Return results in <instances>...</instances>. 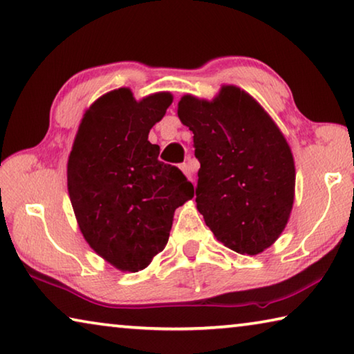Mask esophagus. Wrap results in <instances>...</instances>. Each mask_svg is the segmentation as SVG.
Listing matches in <instances>:
<instances>
[{
  "label": "esophagus",
  "mask_w": 354,
  "mask_h": 354,
  "mask_svg": "<svg viewBox=\"0 0 354 354\" xmlns=\"http://www.w3.org/2000/svg\"><path fill=\"white\" fill-rule=\"evenodd\" d=\"M181 170H183V173L184 175H186L189 179L194 176V171H195V164H194V160H187V162H184V164L181 165Z\"/></svg>",
  "instance_id": "esophagus-1"
}]
</instances>
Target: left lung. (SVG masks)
I'll list each match as a JSON object with an SVG mask.
<instances>
[{"label":"left lung","instance_id":"8db88e82","mask_svg":"<svg viewBox=\"0 0 354 354\" xmlns=\"http://www.w3.org/2000/svg\"><path fill=\"white\" fill-rule=\"evenodd\" d=\"M178 116L194 133L195 201L206 225L228 249L260 254L280 236L293 207L295 160L283 133L233 85L212 100L186 94Z\"/></svg>","mask_w":354,"mask_h":354}]
</instances>
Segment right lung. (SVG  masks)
<instances>
[{"instance_id": "obj_1", "label": "right lung", "mask_w": 354, "mask_h": 354, "mask_svg": "<svg viewBox=\"0 0 354 354\" xmlns=\"http://www.w3.org/2000/svg\"><path fill=\"white\" fill-rule=\"evenodd\" d=\"M173 97L136 100L129 88L104 94L78 127L67 160V190L91 249L121 271L137 272L164 250L175 209L194 197L179 168L164 164L148 133Z\"/></svg>"}]
</instances>
